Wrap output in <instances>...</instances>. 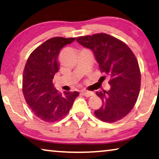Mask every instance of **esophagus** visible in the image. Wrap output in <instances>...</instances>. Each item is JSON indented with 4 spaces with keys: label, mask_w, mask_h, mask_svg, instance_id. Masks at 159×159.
Returning <instances> with one entry per match:
<instances>
[{
    "label": "esophagus",
    "mask_w": 159,
    "mask_h": 159,
    "mask_svg": "<svg viewBox=\"0 0 159 159\" xmlns=\"http://www.w3.org/2000/svg\"><path fill=\"white\" fill-rule=\"evenodd\" d=\"M82 93L86 97H90V96H93V95H94L93 92L86 91H82Z\"/></svg>",
    "instance_id": "obj_1"
}]
</instances>
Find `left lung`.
Instances as JSON below:
<instances>
[{
  "label": "left lung",
  "mask_w": 159,
  "mask_h": 159,
  "mask_svg": "<svg viewBox=\"0 0 159 159\" xmlns=\"http://www.w3.org/2000/svg\"><path fill=\"white\" fill-rule=\"evenodd\" d=\"M76 41L93 52L101 72L111 78V89L96 93L103 104L95 116L108 123L122 119L134 107L140 91L141 71L136 56L125 43L106 34L80 36Z\"/></svg>",
  "instance_id": "1"
}]
</instances>
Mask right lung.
<instances>
[{"label":"right lung","mask_w":159,"mask_h":159,"mask_svg":"<svg viewBox=\"0 0 159 159\" xmlns=\"http://www.w3.org/2000/svg\"><path fill=\"white\" fill-rule=\"evenodd\" d=\"M75 38L54 37L37 47L28 57L23 75V93L30 109L45 122L62 119L70 111L79 93L65 91L53 86V79L59 70L61 49Z\"/></svg>","instance_id":"add662e5"}]
</instances>
